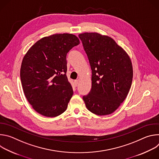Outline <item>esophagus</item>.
I'll return each mask as SVG.
<instances>
[{"instance_id": "obj_1", "label": "esophagus", "mask_w": 159, "mask_h": 159, "mask_svg": "<svg viewBox=\"0 0 159 159\" xmlns=\"http://www.w3.org/2000/svg\"><path fill=\"white\" fill-rule=\"evenodd\" d=\"M78 84H79V81L78 80H75L74 81V85L75 87H77L78 85Z\"/></svg>"}]
</instances>
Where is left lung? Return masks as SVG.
Masks as SVG:
<instances>
[{"instance_id": "8db88e82", "label": "left lung", "mask_w": 159, "mask_h": 159, "mask_svg": "<svg viewBox=\"0 0 159 159\" xmlns=\"http://www.w3.org/2000/svg\"><path fill=\"white\" fill-rule=\"evenodd\" d=\"M92 70V87L83 96L87 109L99 116L110 115L126 99L133 79L129 57L115 42L98 33L79 35Z\"/></svg>"}]
</instances>
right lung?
I'll list each match as a JSON object with an SVG mask.
<instances>
[{
	"label": "right lung",
	"instance_id": "add662e5",
	"mask_svg": "<svg viewBox=\"0 0 159 159\" xmlns=\"http://www.w3.org/2000/svg\"><path fill=\"white\" fill-rule=\"evenodd\" d=\"M79 43L72 34H55L38 40L24 57L20 70L22 89L39 114L56 117L66 109L73 95L66 74V54Z\"/></svg>",
	"mask_w": 159,
	"mask_h": 159
}]
</instances>
